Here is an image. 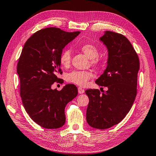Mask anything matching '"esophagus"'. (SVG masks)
Instances as JSON below:
<instances>
[{
	"label": "esophagus",
	"mask_w": 156,
	"mask_h": 156,
	"mask_svg": "<svg viewBox=\"0 0 156 156\" xmlns=\"http://www.w3.org/2000/svg\"><path fill=\"white\" fill-rule=\"evenodd\" d=\"M78 91L79 94H84V90L82 88H81V87H78Z\"/></svg>",
	"instance_id": "34e87169"
}]
</instances>
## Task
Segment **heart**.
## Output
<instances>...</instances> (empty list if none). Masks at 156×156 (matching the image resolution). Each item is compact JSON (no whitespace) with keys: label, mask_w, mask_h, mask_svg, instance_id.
<instances>
[{"label":"heart","mask_w":156,"mask_h":156,"mask_svg":"<svg viewBox=\"0 0 156 156\" xmlns=\"http://www.w3.org/2000/svg\"><path fill=\"white\" fill-rule=\"evenodd\" d=\"M81 51L85 55L91 59V63L98 66L100 64V60L98 57L99 50L97 46L92 44H85L82 45L80 48ZM72 55L70 50L68 49L64 50L60 56V63L62 66L68 68L71 64ZM93 76V74L90 71H81L74 70L66 74V79L68 82L72 83L78 86H85L89 80Z\"/></svg>","instance_id":"b5f03b06"}]
</instances>
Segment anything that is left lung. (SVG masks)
I'll list each match as a JSON object with an SVG mask.
<instances>
[{
    "instance_id": "left-lung-1",
    "label": "left lung",
    "mask_w": 156,
    "mask_h": 156,
    "mask_svg": "<svg viewBox=\"0 0 156 156\" xmlns=\"http://www.w3.org/2000/svg\"><path fill=\"white\" fill-rule=\"evenodd\" d=\"M108 50V66L96 80L108 90H86L89 98L86 120L92 128L104 129L119 124L131 109L137 94L138 56L128 39L121 34L106 31L100 38Z\"/></svg>"
}]
</instances>
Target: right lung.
<instances>
[{"instance_id":"1","label":"right lung","mask_w":156,"mask_h":156,"mask_svg":"<svg viewBox=\"0 0 156 156\" xmlns=\"http://www.w3.org/2000/svg\"><path fill=\"white\" fill-rule=\"evenodd\" d=\"M80 33L67 32L58 28L41 29L25 42L17 64L20 94L29 116L47 129L59 128L66 122V104L78 95L74 84H66L61 90H52L61 72L60 56L66 44Z\"/></svg>"}]
</instances>
